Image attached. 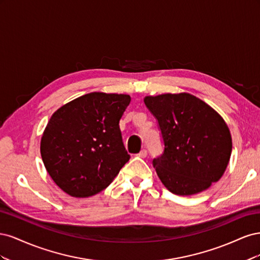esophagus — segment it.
Instances as JSON below:
<instances>
[{
  "label": "esophagus",
  "mask_w": 260,
  "mask_h": 260,
  "mask_svg": "<svg viewBox=\"0 0 260 260\" xmlns=\"http://www.w3.org/2000/svg\"><path fill=\"white\" fill-rule=\"evenodd\" d=\"M138 156H139V157H142V158H144V157L147 156V151H146V149H142V151H141V152L138 154Z\"/></svg>",
  "instance_id": "34e87169"
}]
</instances>
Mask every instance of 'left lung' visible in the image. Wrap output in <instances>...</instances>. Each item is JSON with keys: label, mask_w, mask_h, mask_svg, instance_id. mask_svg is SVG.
I'll return each instance as SVG.
<instances>
[{"label": "left lung", "mask_w": 260, "mask_h": 260, "mask_svg": "<svg viewBox=\"0 0 260 260\" xmlns=\"http://www.w3.org/2000/svg\"><path fill=\"white\" fill-rule=\"evenodd\" d=\"M158 121L164 153L153 159L162 184L177 195L198 194L222 177L230 160L229 128L214 108L188 93L145 96Z\"/></svg>", "instance_id": "left-lung-1"}]
</instances>
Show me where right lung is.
<instances>
[{
  "label": "right lung",
  "mask_w": 260,
  "mask_h": 260,
  "mask_svg": "<svg viewBox=\"0 0 260 260\" xmlns=\"http://www.w3.org/2000/svg\"><path fill=\"white\" fill-rule=\"evenodd\" d=\"M130 101L128 94L92 92L52 115L40 152L46 171L65 193L74 198L100 193L130 159L119 128Z\"/></svg>",
  "instance_id": "add662e5"
}]
</instances>
